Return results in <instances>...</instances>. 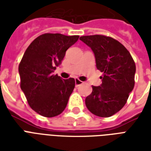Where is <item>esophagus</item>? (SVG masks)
<instances>
[{
    "label": "esophagus",
    "instance_id": "1",
    "mask_svg": "<svg viewBox=\"0 0 151 151\" xmlns=\"http://www.w3.org/2000/svg\"><path fill=\"white\" fill-rule=\"evenodd\" d=\"M82 82H81L80 80H78V79H75V86L76 87H78V86H79L80 85H82Z\"/></svg>",
    "mask_w": 151,
    "mask_h": 151
}]
</instances>
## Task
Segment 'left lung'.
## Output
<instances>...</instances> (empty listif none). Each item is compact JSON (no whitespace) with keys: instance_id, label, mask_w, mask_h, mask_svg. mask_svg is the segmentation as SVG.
Wrapping results in <instances>:
<instances>
[{"instance_id":"1","label":"left lung","mask_w":151,"mask_h":151,"mask_svg":"<svg viewBox=\"0 0 151 151\" xmlns=\"http://www.w3.org/2000/svg\"><path fill=\"white\" fill-rule=\"evenodd\" d=\"M80 40L91 48L96 68L104 73L101 85L92 86L86 106L97 116H111L124 106L134 87L135 63L124 46L112 38L96 35Z\"/></svg>"}]
</instances>
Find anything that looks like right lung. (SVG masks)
I'll return each mask as SVG.
<instances>
[{"label": "right lung", "instance_id": "obj_1", "mask_svg": "<svg viewBox=\"0 0 151 151\" xmlns=\"http://www.w3.org/2000/svg\"><path fill=\"white\" fill-rule=\"evenodd\" d=\"M78 38L43 34L29 45L22 56L18 67L22 91L31 108L43 116H56L66 108L75 80L62 79L53 72Z\"/></svg>", "mask_w": 151, "mask_h": 151}]
</instances>
